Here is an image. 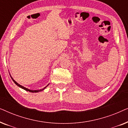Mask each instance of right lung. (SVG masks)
<instances>
[{"mask_svg": "<svg viewBox=\"0 0 128 128\" xmlns=\"http://www.w3.org/2000/svg\"><path fill=\"white\" fill-rule=\"evenodd\" d=\"M12 78V80H13V81L14 82V83L16 84L17 86H18V87H20V88H22V89H24V90H26V91H27V92H41V91H42V90H44V89L46 88V87L48 86H46V87H44V88H42V89H41V90H29V89H28V88H26V87H23V86H21V85H20L19 84H18L15 81V80H14L13 79V78Z\"/></svg>", "mask_w": 128, "mask_h": 128, "instance_id": "add662e5", "label": "right lung"}]
</instances>
